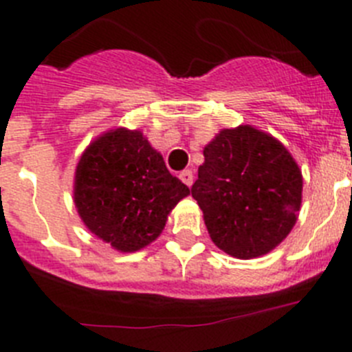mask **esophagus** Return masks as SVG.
<instances>
[{"label": "esophagus", "mask_w": 352, "mask_h": 352, "mask_svg": "<svg viewBox=\"0 0 352 352\" xmlns=\"http://www.w3.org/2000/svg\"><path fill=\"white\" fill-rule=\"evenodd\" d=\"M179 179H182L183 183H185L186 186H192L193 183V173L190 169L183 170V173H179Z\"/></svg>", "instance_id": "1"}]
</instances>
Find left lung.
I'll list each match as a JSON object with an SVG mask.
<instances>
[{"label":"left lung","instance_id":"left-lung-1","mask_svg":"<svg viewBox=\"0 0 352 352\" xmlns=\"http://www.w3.org/2000/svg\"><path fill=\"white\" fill-rule=\"evenodd\" d=\"M302 170L285 144L253 125L221 129L204 146L192 197L212 243L241 260L286 239L302 204Z\"/></svg>","mask_w":352,"mask_h":352}]
</instances>
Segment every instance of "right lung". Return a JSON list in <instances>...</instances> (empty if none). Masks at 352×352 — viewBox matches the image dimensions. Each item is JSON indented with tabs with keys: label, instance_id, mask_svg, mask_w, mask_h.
I'll use <instances>...</instances> for the list:
<instances>
[{
	"label": "right lung",
	"instance_id": "1",
	"mask_svg": "<svg viewBox=\"0 0 352 352\" xmlns=\"http://www.w3.org/2000/svg\"><path fill=\"white\" fill-rule=\"evenodd\" d=\"M188 193L141 131L102 132L76 164L73 201L78 216L96 237L120 253L153 243L174 206Z\"/></svg>",
	"mask_w": 352,
	"mask_h": 352
}]
</instances>
